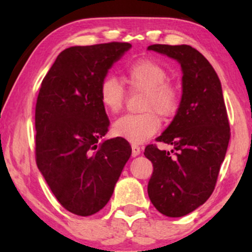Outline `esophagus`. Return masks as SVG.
Returning a JSON list of instances; mask_svg holds the SVG:
<instances>
[{
  "label": "esophagus",
  "mask_w": 252,
  "mask_h": 252,
  "mask_svg": "<svg viewBox=\"0 0 252 252\" xmlns=\"http://www.w3.org/2000/svg\"><path fill=\"white\" fill-rule=\"evenodd\" d=\"M140 154H141V148H140V147H138L137 144L132 143L131 144V155L135 158V156H138Z\"/></svg>",
  "instance_id": "1"
}]
</instances>
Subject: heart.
Segmentation results:
<instances>
[{
    "instance_id": "heart-1",
    "label": "heart",
    "mask_w": 252,
    "mask_h": 252,
    "mask_svg": "<svg viewBox=\"0 0 252 252\" xmlns=\"http://www.w3.org/2000/svg\"><path fill=\"white\" fill-rule=\"evenodd\" d=\"M168 72L155 60L140 59L126 67L123 80L130 89L144 91L143 114L126 115L114 124V134L131 143H142L158 131L160 114L170 118L176 114L180 94L175 86L167 83ZM99 100L110 114H117L123 108L126 91L115 78L106 77L100 82Z\"/></svg>"
}]
</instances>
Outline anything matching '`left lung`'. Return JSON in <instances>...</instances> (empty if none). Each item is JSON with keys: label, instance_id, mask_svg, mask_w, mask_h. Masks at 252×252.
Here are the masks:
<instances>
[{"label": "left lung", "instance_id": "left-lung-1", "mask_svg": "<svg viewBox=\"0 0 252 252\" xmlns=\"http://www.w3.org/2000/svg\"><path fill=\"white\" fill-rule=\"evenodd\" d=\"M148 51L180 63L182 96L168 128L156 138L173 146L166 152L149 144L144 156L153 163L148 195L167 217H184L212 194L230 141L221 84L215 68L189 45H150ZM174 152L175 157L171 156Z\"/></svg>", "mask_w": 252, "mask_h": 252}]
</instances>
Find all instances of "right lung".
Masks as SVG:
<instances>
[{"label":"right lung","mask_w":252,"mask_h":252,"mask_svg":"<svg viewBox=\"0 0 252 252\" xmlns=\"http://www.w3.org/2000/svg\"><path fill=\"white\" fill-rule=\"evenodd\" d=\"M130 48L128 42L66 48L41 83L37 168L58 201L77 216H92L108 204L131 155L124 138L100 140L110 122L98 94L110 68Z\"/></svg>","instance_id":"right-lung-1"}]
</instances>
